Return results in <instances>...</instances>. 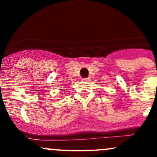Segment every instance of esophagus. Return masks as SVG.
Returning a JSON list of instances; mask_svg holds the SVG:
<instances>
[{"label":"esophagus","mask_w":157,"mask_h":157,"mask_svg":"<svg viewBox=\"0 0 157 157\" xmlns=\"http://www.w3.org/2000/svg\"><path fill=\"white\" fill-rule=\"evenodd\" d=\"M90 80V77H86V78H83V81H89V80Z\"/></svg>","instance_id":"1"}]
</instances>
